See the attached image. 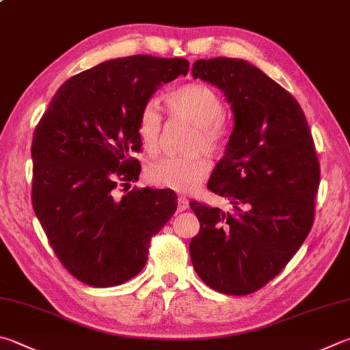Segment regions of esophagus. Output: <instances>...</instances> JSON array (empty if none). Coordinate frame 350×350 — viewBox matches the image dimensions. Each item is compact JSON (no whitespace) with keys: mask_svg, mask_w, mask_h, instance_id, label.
<instances>
[{"mask_svg":"<svg viewBox=\"0 0 350 350\" xmlns=\"http://www.w3.org/2000/svg\"><path fill=\"white\" fill-rule=\"evenodd\" d=\"M189 206V200L187 197L180 196L179 199H177V211H185V209Z\"/></svg>","mask_w":350,"mask_h":350,"instance_id":"1","label":"esophagus"}]
</instances>
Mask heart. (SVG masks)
I'll use <instances>...</instances> for the list:
<instances>
[{
	"instance_id": "obj_1",
	"label": "heart",
	"mask_w": 350,
	"mask_h": 350,
	"mask_svg": "<svg viewBox=\"0 0 350 350\" xmlns=\"http://www.w3.org/2000/svg\"><path fill=\"white\" fill-rule=\"evenodd\" d=\"M167 104L176 116L194 126V135L188 151H205L219 154L225 144V105L217 92L200 82H189L167 94ZM162 131V116L154 103H148L139 114L137 133L144 148L156 153ZM208 159L203 154L182 157H165L148 165L147 180L154 187L173 189L177 193H191L206 179L209 173Z\"/></svg>"
}]
</instances>
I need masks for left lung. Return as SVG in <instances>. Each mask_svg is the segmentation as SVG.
I'll list each match as a JSON object with an SVG mask.
<instances>
[{"label":"left lung","mask_w":350,"mask_h":350,"mask_svg":"<svg viewBox=\"0 0 350 350\" xmlns=\"http://www.w3.org/2000/svg\"><path fill=\"white\" fill-rule=\"evenodd\" d=\"M193 76L219 87L234 129L208 189L231 202L224 211L189 202L200 231L189 243L209 288L247 295L282 272L314 224L320 163L300 104L247 61L199 59Z\"/></svg>","instance_id":"8db88e82"}]
</instances>
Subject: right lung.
I'll return each instance as SVG.
<instances>
[{
  "label": "right lung",
  "instance_id": "obj_1",
  "mask_svg": "<svg viewBox=\"0 0 350 350\" xmlns=\"http://www.w3.org/2000/svg\"><path fill=\"white\" fill-rule=\"evenodd\" d=\"M183 58L136 55L100 62L59 87L33 131L31 205L62 266L109 288L147 263L151 237L173 217V189L130 188L137 120L157 87L187 75Z\"/></svg>",
  "mask_w": 350,
  "mask_h": 350
}]
</instances>
